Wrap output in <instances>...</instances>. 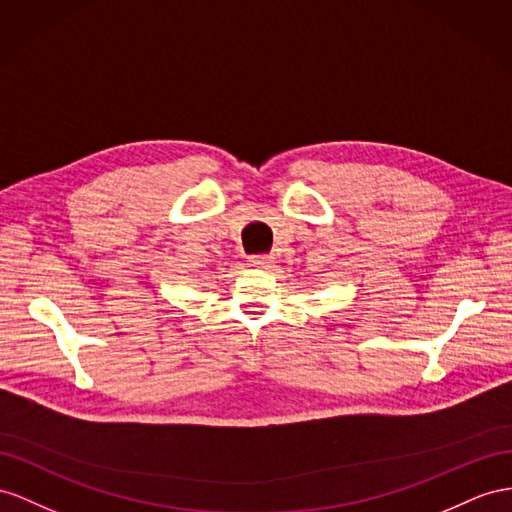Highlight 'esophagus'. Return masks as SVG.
<instances>
[{
  "label": "esophagus",
  "mask_w": 512,
  "mask_h": 512,
  "mask_svg": "<svg viewBox=\"0 0 512 512\" xmlns=\"http://www.w3.org/2000/svg\"><path fill=\"white\" fill-rule=\"evenodd\" d=\"M248 266H253V268H270L272 266V257L270 255H251V257H248Z\"/></svg>",
  "instance_id": "obj_1"
}]
</instances>
